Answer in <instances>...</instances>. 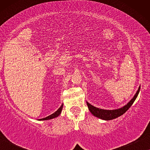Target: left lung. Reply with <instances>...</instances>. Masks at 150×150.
Listing matches in <instances>:
<instances>
[{"label": "left lung", "instance_id": "obj_1", "mask_svg": "<svg viewBox=\"0 0 150 150\" xmlns=\"http://www.w3.org/2000/svg\"><path fill=\"white\" fill-rule=\"evenodd\" d=\"M140 88L141 87H139V89L137 90L136 94L132 98V99L126 105L123 106L122 108L115 110H104L102 109V108H96L95 106H92L91 104H90L89 102H87V104L88 106V108H89V111L91 112L92 115H93L94 116L96 117L102 119L103 120H111L118 117L122 115L123 114L125 113L129 109V108L132 106V104L134 103V100H136L137 96H138L139 91H140Z\"/></svg>", "mask_w": 150, "mask_h": 150}]
</instances>
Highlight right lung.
<instances>
[{
    "instance_id": "right-lung-1",
    "label": "right lung",
    "mask_w": 150,
    "mask_h": 150,
    "mask_svg": "<svg viewBox=\"0 0 150 150\" xmlns=\"http://www.w3.org/2000/svg\"><path fill=\"white\" fill-rule=\"evenodd\" d=\"M62 108H63V104L60 106V108H59L56 112H54V113H52V115H50L46 117H45V118L40 119V120H51V119H54L55 117H58L59 115L61 114V110H62Z\"/></svg>"
}]
</instances>
